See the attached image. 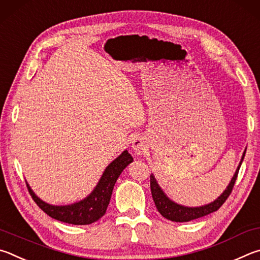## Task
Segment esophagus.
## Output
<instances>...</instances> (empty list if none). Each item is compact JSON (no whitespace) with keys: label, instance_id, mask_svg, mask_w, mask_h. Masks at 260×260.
<instances>
[{"label":"esophagus","instance_id":"1","mask_svg":"<svg viewBox=\"0 0 260 260\" xmlns=\"http://www.w3.org/2000/svg\"><path fill=\"white\" fill-rule=\"evenodd\" d=\"M148 148V145L146 139L144 137H137L133 142V151L136 155H142V154L146 153Z\"/></svg>","mask_w":260,"mask_h":260}]
</instances>
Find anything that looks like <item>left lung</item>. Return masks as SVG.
<instances>
[{
  "label": "left lung",
  "instance_id": "left-lung-1",
  "mask_svg": "<svg viewBox=\"0 0 260 260\" xmlns=\"http://www.w3.org/2000/svg\"><path fill=\"white\" fill-rule=\"evenodd\" d=\"M245 155V151L242 155V158H241V162L236 169L235 174L232 178L231 183L227 186V188L224 190L219 198L215 201L206 204V206L202 207H197V208H188V207H184L180 206V204H177L174 201L167 197L165 192L161 189L160 186L156 183V179L154 178V176L151 175V192H152V198L154 200V203H155V207L157 209V211L161 213V215L169 219L171 221H177V222H185V221H190L194 219H198V218H201L203 216H207L209 213L215 212L219 209L224 202L227 200V198L230 197V194L232 193V189L234 187L235 180L238 178V174L240 170V167L242 165V161Z\"/></svg>",
  "mask_w": 260,
  "mask_h": 260
}]
</instances>
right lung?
I'll return each instance as SVG.
<instances>
[{"instance_id": "right-lung-1", "label": "right lung", "mask_w": 260, "mask_h": 260, "mask_svg": "<svg viewBox=\"0 0 260 260\" xmlns=\"http://www.w3.org/2000/svg\"><path fill=\"white\" fill-rule=\"evenodd\" d=\"M133 161L134 158L127 151L123 152L105 169L102 178L92 190V193L82 201L70 204V206H51L36 197L28 184H27V188H28L30 197L33 198L35 203L48 216L59 221L67 222V224L89 225L97 221L105 215L118 176Z\"/></svg>"}]
</instances>
